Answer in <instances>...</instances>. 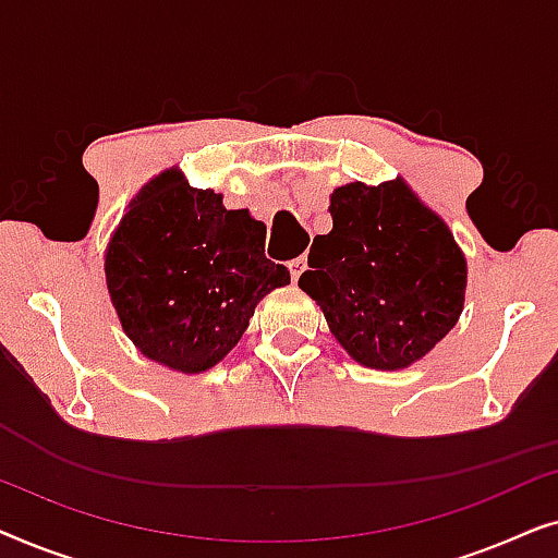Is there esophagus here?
<instances>
[{
	"instance_id": "obj_1",
	"label": "esophagus",
	"mask_w": 558,
	"mask_h": 558,
	"mask_svg": "<svg viewBox=\"0 0 558 558\" xmlns=\"http://www.w3.org/2000/svg\"><path fill=\"white\" fill-rule=\"evenodd\" d=\"M304 269H307V258H304V256H296V258H292V262H289V274H292L294 281L302 277Z\"/></svg>"
}]
</instances>
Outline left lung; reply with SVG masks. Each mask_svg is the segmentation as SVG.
<instances>
[{
    "mask_svg": "<svg viewBox=\"0 0 558 558\" xmlns=\"http://www.w3.org/2000/svg\"><path fill=\"white\" fill-rule=\"evenodd\" d=\"M332 231L310 248L300 287L357 363L407 368L452 330L468 264L437 213L401 180L350 182L330 201Z\"/></svg>",
    "mask_w": 558,
    "mask_h": 558,
    "instance_id": "obj_1",
    "label": "left lung"
}]
</instances>
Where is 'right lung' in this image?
I'll return each instance as SVG.
<instances>
[{
	"label": "right lung",
	"instance_id": "right-lung-1",
	"mask_svg": "<svg viewBox=\"0 0 558 558\" xmlns=\"http://www.w3.org/2000/svg\"><path fill=\"white\" fill-rule=\"evenodd\" d=\"M266 226L226 210L180 172L151 180L106 251V284L129 340L182 373L208 371L246 332L254 307L289 284L264 256Z\"/></svg>",
	"mask_w": 558,
	"mask_h": 558
}]
</instances>
